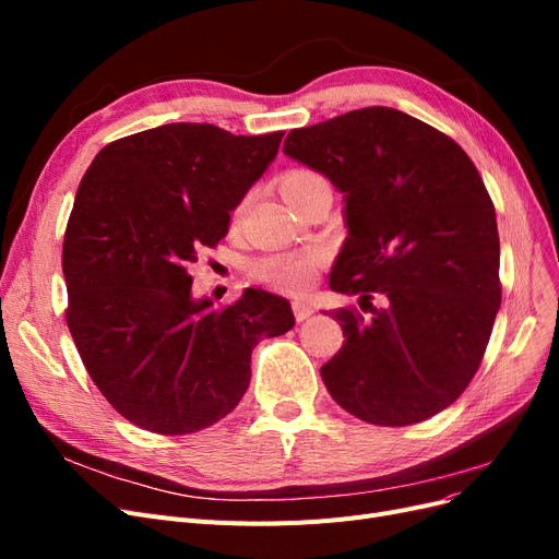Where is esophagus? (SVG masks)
Instances as JSON below:
<instances>
[{
    "mask_svg": "<svg viewBox=\"0 0 559 559\" xmlns=\"http://www.w3.org/2000/svg\"><path fill=\"white\" fill-rule=\"evenodd\" d=\"M294 314H296L298 321H302V319H308V317L314 314V308L306 300H294Z\"/></svg>",
    "mask_w": 559,
    "mask_h": 559,
    "instance_id": "34e87169",
    "label": "esophagus"
}]
</instances>
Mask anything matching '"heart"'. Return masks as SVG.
I'll return each mask as SVG.
<instances>
[{"label":"heart","instance_id":"obj_1","mask_svg":"<svg viewBox=\"0 0 559 559\" xmlns=\"http://www.w3.org/2000/svg\"><path fill=\"white\" fill-rule=\"evenodd\" d=\"M317 181H326V179L312 170H306V167H302V170H292L282 179V193L300 189V186H308V183H317ZM321 263H324L321 251L310 249V251L289 253V257L263 259L259 263H253L251 273L257 280L265 282L267 286H275L280 292L306 294L317 282Z\"/></svg>","mask_w":559,"mask_h":559}]
</instances>
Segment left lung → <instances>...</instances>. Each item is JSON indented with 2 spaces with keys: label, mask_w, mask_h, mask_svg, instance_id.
Instances as JSON below:
<instances>
[{
  "label": "left lung",
  "mask_w": 559,
  "mask_h": 559,
  "mask_svg": "<svg viewBox=\"0 0 559 559\" xmlns=\"http://www.w3.org/2000/svg\"><path fill=\"white\" fill-rule=\"evenodd\" d=\"M282 151L343 193L347 238L329 286L370 310H333L345 345L321 366L329 394L380 427L445 411L476 376L501 306L497 216L476 165L392 107L292 130Z\"/></svg>",
  "instance_id": "1"
}]
</instances>
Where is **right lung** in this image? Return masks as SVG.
<instances>
[{
    "mask_svg": "<svg viewBox=\"0 0 559 559\" xmlns=\"http://www.w3.org/2000/svg\"><path fill=\"white\" fill-rule=\"evenodd\" d=\"M282 138L170 123L107 144L81 179L62 245L67 326L132 425L165 436L212 427L245 396L251 349L294 329L286 298L245 289L216 310L186 270L226 238Z\"/></svg>",
    "mask_w": 559,
    "mask_h": 559,
    "instance_id": "add662e5",
    "label": "right lung"
}]
</instances>
